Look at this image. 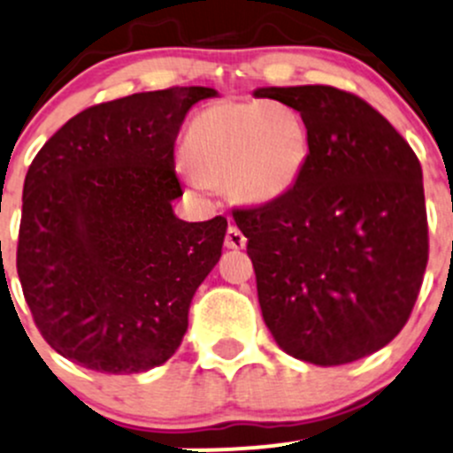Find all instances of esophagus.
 <instances>
[{"instance_id":"34e87169","label":"esophagus","mask_w":453,"mask_h":453,"mask_svg":"<svg viewBox=\"0 0 453 453\" xmlns=\"http://www.w3.org/2000/svg\"><path fill=\"white\" fill-rule=\"evenodd\" d=\"M225 246L226 249H244L246 246V237H244V233L240 231V228L237 226H228L226 228V235H225Z\"/></svg>"}]
</instances>
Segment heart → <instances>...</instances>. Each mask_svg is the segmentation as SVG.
I'll use <instances>...</instances> for the list:
<instances>
[{
    "label": "heart",
    "mask_w": 453,
    "mask_h": 453,
    "mask_svg": "<svg viewBox=\"0 0 453 453\" xmlns=\"http://www.w3.org/2000/svg\"><path fill=\"white\" fill-rule=\"evenodd\" d=\"M183 158L198 183H226L240 203L265 204L301 179L310 158V130L283 102H222L192 119Z\"/></svg>",
    "instance_id": "obj_1"
}]
</instances>
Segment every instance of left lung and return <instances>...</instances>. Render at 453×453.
<instances>
[{"instance_id": "1", "label": "left lung", "mask_w": 453, "mask_h": 453, "mask_svg": "<svg viewBox=\"0 0 453 453\" xmlns=\"http://www.w3.org/2000/svg\"><path fill=\"white\" fill-rule=\"evenodd\" d=\"M261 93L298 111L310 130L295 188L233 209L261 316L290 356L349 365L386 347L417 303L430 255L421 163L356 93L327 85Z\"/></svg>"}]
</instances>
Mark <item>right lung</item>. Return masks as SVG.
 <instances>
[{
	"mask_svg": "<svg viewBox=\"0 0 453 453\" xmlns=\"http://www.w3.org/2000/svg\"><path fill=\"white\" fill-rule=\"evenodd\" d=\"M209 87L88 106L45 142L23 183L17 273L45 342L128 375L170 360L194 292L222 255L226 218L183 222L174 142Z\"/></svg>",
	"mask_w": 453,
	"mask_h": 453,
	"instance_id": "obj_1",
	"label": "right lung"
}]
</instances>
